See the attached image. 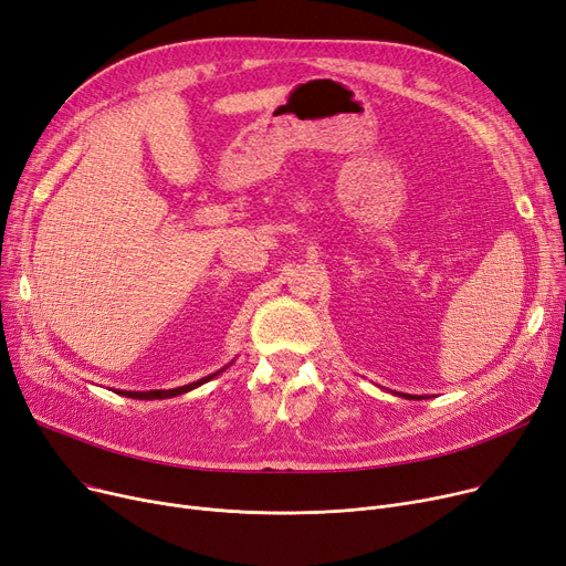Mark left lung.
I'll return each mask as SVG.
<instances>
[{"instance_id":"obj_1","label":"left lung","mask_w":566,"mask_h":566,"mask_svg":"<svg viewBox=\"0 0 566 566\" xmlns=\"http://www.w3.org/2000/svg\"><path fill=\"white\" fill-rule=\"evenodd\" d=\"M397 395V392H395ZM399 397H403V399H424V397H415V395H399Z\"/></svg>"}]
</instances>
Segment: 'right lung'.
<instances>
[{"label":"right lung","instance_id":"right-lung-1","mask_svg":"<svg viewBox=\"0 0 566 566\" xmlns=\"http://www.w3.org/2000/svg\"><path fill=\"white\" fill-rule=\"evenodd\" d=\"M224 369H227V367H224ZM224 369H220V371H216V374H211V376H206V378H199L197 382L184 385V388H174V390H148V392H128V390H118V395L130 397V399H167V397H176V395H184V392H190V390L199 388L201 382L216 378V376H218V374H222Z\"/></svg>","mask_w":566,"mask_h":566}]
</instances>
